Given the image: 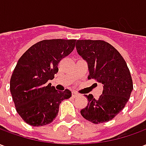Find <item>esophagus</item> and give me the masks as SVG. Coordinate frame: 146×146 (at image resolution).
Instances as JSON below:
<instances>
[{"label":"esophagus","mask_w":146,"mask_h":146,"mask_svg":"<svg viewBox=\"0 0 146 146\" xmlns=\"http://www.w3.org/2000/svg\"><path fill=\"white\" fill-rule=\"evenodd\" d=\"M78 94H77V93H76V92H73V93H72V96H73V98H76V97H77V96H78Z\"/></svg>","instance_id":"34e87169"}]
</instances>
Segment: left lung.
Segmentation results:
<instances>
[{"mask_svg": "<svg viewBox=\"0 0 146 146\" xmlns=\"http://www.w3.org/2000/svg\"><path fill=\"white\" fill-rule=\"evenodd\" d=\"M77 53L88 63V79L103 86L98 98L86 95L88 106L80 110L84 118L94 123L110 121L121 110L133 90L131 76L125 60L116 48L104 40H78Z\"/></svg>", "mask_w": 146, "mask_h": 146, "instance_id": "1", "label": "left lung"}]
</instances>
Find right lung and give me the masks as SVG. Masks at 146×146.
I'll list each match as a JSON object with an SVG mask.
<instances>
[{
  "label": "right lung",
  "instance_id": "obj_1",
  "mask_svg": "<svg viewBox=\"0 0 146 146\" xmlns=\"http://www.w3.org/2000/svg\"><path fill=\"white\" fill-rule=\"evenodd\" d=\"M76 40H44L30 47L19 59L10 80L15 106L24 121L33 127L51 123L59 105L71 97L70 90L57 91L48 80L58 65L73 51Z\"/></svg>",
  "mask_w": 146,
  "mask_h": 146
}]
</instances>
